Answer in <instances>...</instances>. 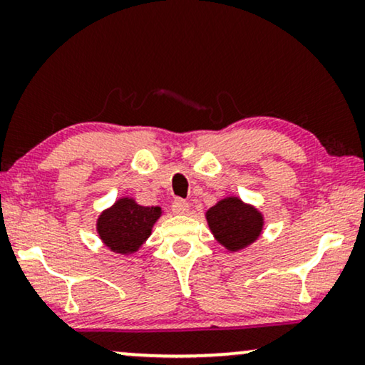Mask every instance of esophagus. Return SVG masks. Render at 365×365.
Listing matches in <instances>:
<instances>
[{"mask_svg": "<svg viewBox=\"0 0 365 365\" xmlns=\"http://www.w3.org/2000/svg\"><path fill=\"white\" fill-rule=\"evenodd\" d=\"M189 211V204L184 199H174L173 201V212L174 214H186Z\"/></svg>", "mask_w": 365, "mask_h": 365, "instance_id": "obj_1", "label": "esophagus"}]
</instances>
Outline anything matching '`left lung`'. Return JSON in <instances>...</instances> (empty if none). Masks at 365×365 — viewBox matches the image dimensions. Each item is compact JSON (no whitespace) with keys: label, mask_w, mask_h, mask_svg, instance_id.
<instances>
[{"label":"left lung","mask_w":365,"mask_h":365,"mask_svg":"<svg viewBox=\"0 0 365 365\" xmlns=\"http://www.w3.org/2000/svg\"><path fill=\"white\" fill-rule=\"evenodd\" d=\"M214 237L229 251L249 246L262 231V216L257 209L244 204L237 197H226L206 212Z\"/></svg>","instance_id":"8db88e82"}]
</instances>
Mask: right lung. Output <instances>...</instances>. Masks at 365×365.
I'll list each match as a JSON object with an SVG mask.
<instances>
[{
	"instance_id": "1",
	"label": "right lung",
	"mask_w": 365,
	"mask_h": 365,
	"mask_svg": "<svg viewBox=\"0 0 365 365\" xmlns=\"http://www.w3.org/2000/svg\"><path fill=\"white\" fill-rule=\"evenodd\" d=\"M159 216L161 207H144L133 199L123 197L99 216V237L114 252H134L149 237Z\"/></svg>"
}]
</instances>
